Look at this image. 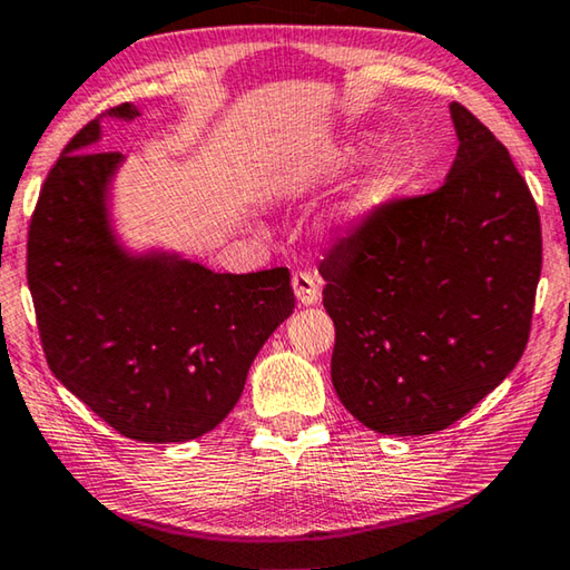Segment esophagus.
<instances>
[{
  "mask_svg": "<svg viewBox=\"0 0 570 570\" xmlns=\"http://www.w3.org/2000/svg\"><path fill=\"white\" fill-rule=\"evenodd\" d=\"M292 286H294V296L296 302L304 306H312L320 302V282L317 276L309 274V271H296L292 276Z\"/></svg>",
  "mask_w": 570,
  "mask_h": 570,
  "instance_id": "obj_1",
  "label": "esophagus"
}]
</instances>
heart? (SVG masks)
<instances>
[{
    "instance_id": "obj_1",
    "label": "heart",
    "mask_w": 570,
    "mask_h": 570,
    "mask_svg": "<svg viewBox=\"0 0 570 570\" xmlns=\"http://www.w3.org/2000/svg\"><path fill=\"white\" fill-rule=\"evenodd\" d=\"M367 151H370L367 139H352L337 151L334 165L352 167L357 165V161H363L367 157ZM395 189H399V167H395L391 159H383L381 165H375V169L365 177L363 187H360L357 193L332 215V228L342 233L355 228V225L363 223L370 213H375L377 207L391 200Z\"/></svg>"
}]
</instances>
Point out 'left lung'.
<instances>
[{
	"mask_svg": "<svg viewBox=\"0 0 570 570\" xmlns=\"http://www.w3.org/2000/svg\"><path fill=\"white\" fill-rule=\"evenodd\" d=\"M446 183L370 213L320 264L332 385L377 433L426 436L512 373L543 266L540 215L500 139L451 104Z\"/></svg>",
	"mask_w": 570,
	"mask_h": 570,
	"instance_id": "left-lung-1",
	"label": "left lung"
}]
</instances>
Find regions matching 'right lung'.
<instances>
[{
  "label": "right lung",
  "mask_w": 570,
  "mask_h": 570,
  "mask_svg": "<svg viewBox=\"0 0 570 570\" xmlns=\"http://www.w3.org/2000/svg\"><path fill=\"white\" fill-rule=\"evenodd\" d=\"M104 116L131 121L137 106ZM88 121L40 189L27 284L52 375L121 436L193 441L238 403L258 350L294 312L288 268L215 274L177 253L134 256L114 236L119 151Z\"/></svg>",
  "instance_id": "1"
}]
</instances>
